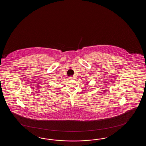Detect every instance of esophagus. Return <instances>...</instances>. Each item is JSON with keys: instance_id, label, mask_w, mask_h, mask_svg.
Instances as JSON below:
<instances>
[{"instance_id": "esophagus-1", "label": "esophagus", "mask_w": 146, "mask_h": 146, "mask_svg": "<svg viewBox=\"0 0 146 146\" xmlns=\"http://www.w3.org/2000/svg\"><path fill=\"white\" fill-rule=\"evenodd\" d=\"M69 78H70V79H74L75 77H74V76H73V77H70Z\"/></svg>"}]
</instances>
